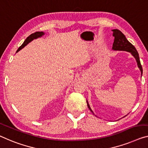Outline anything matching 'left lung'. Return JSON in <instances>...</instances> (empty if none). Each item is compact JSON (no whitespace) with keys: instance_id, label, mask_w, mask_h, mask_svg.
<instances>
[{"instance_id":"1","label":"left lung","mask_w":148,"mask_h":148,"mask_svg":"<svg viewBox=\"0 0 148 148\" xmlns=\"http://www.w3.org/2000/svg\"><path fill=\"white\" fill-rule=\"evenodd\" d=\"M112 31L113 32L112 36L114 37V43L112 44V49L114 51H126L130 52V53L134 57V58L136 59V61L138 64V67L140 70L141 75H142L143 69L140 63L139 54H138L137 50H136V49L135 48V47L130 42H129V41L126 39V36H125L123 34V33H122L121 31H120L119 29H112ZM87 103L88 108H89L90 112H91L93 114H95L94 112H93V111L92 110V109L90 108L89 104H88L87 101Z\"/></svg>"}]
</instances>
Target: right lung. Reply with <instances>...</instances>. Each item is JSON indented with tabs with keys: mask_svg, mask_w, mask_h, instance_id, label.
I'll list each match as a JSON object with an SVG mask.
<instances>
[{
	"mask_svg": "<svg viewBox=\"0 0 148 148\" xmlns=\"http://www.w3.org/2000/svg\"><path fill=\"white\" fill-rule=\"evenodd\" d=\"M45 34V33L44 32H36L35 33H33L31 35H29L28 38H26L25 41L24 42L23 44H22L21 46H20L18 49V50L16 52L19 51L20 49H22L23 47H24L26 46V45H28L29 42H31L32 41L35 40V39H37L38 38H40V37H42Z\"/></svg>",
	"mask_w": 148,
	"mask_h": 148,
	"instance_id": "1",
	"label": "right lung"
}]
</instances>
